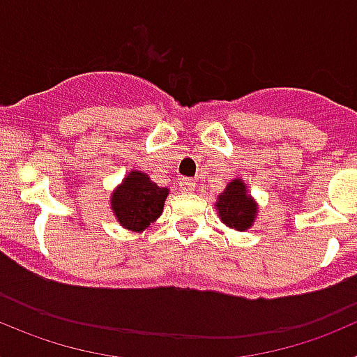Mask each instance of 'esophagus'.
I'll list each match as a JSON object with an SVG mask.
<instances>
[{"label":"esophagus","instance_id":"esophagus-1","mask_svg":"<svg viewBox=\"0 0 357 357\" xmlns=\"http://www.w3.org/2000/svg\"><path fill=\"white\" fill-rule=\"evenodd\" d=\"M181 191H184V193H191V191H195L193 178H181Z\"/></svg>","mask_w":357,"mask_h":357}]
</instances>
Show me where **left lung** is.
Wrapping results in <instances>:
<instances>
[{"label":"left lung","mask_w":357,"mask_h":357,"mask_svg":"<svg viewBox=\"0 0 357 357\" xmlns=\"http://www.w3.org/2000/svg\"><path fill=\"white\" fill-rule=\"evenodd\" d=\"M214 207L223 225L238 232L250 229L255 222V216L259 213L257 202L248 193V185L243 178L230 181L223 189V193L218 195Z\"/></svg>","instance_id":"left-lung-1"}]
</instances>
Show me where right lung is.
I'll list each match as a JSON object with an SVG mask.
<instances>
[{"label": "right lung", "mask_w": 357, "mask_h": 357, "mask_svg": "<svg viewBox=\"0 0 357 357\" xmlns=\"http://www.w3.org/2000/svg\"><path fill=\"white\" fill-rule=\"evenodd\" d=\"M169 189L159 188L150 176L130 169L110 195V209L123 229L143 232L162 214Z\"/></svg>", "instance_id": "1"}]
</instances>
